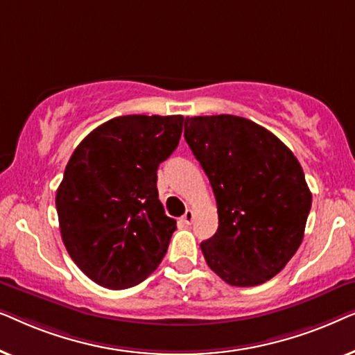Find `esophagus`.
I'll return each instance as SVG.
<instances>
[{
    "label": "esophagus",
    "instance_id": "34e87169",
    "mask_svg": "<svg viewBox=\"0 0 355 355\" xmlns=\"http://www.w3.org/2000/svg\"><path fill=\"white\" fill-rule=\"evenodd\" d=\"M192 221H193V211H192V210H187V211L182 215V223H184V225L189 226Z\"/></svg>",
    "mask_w": 355,
    "mask_h": 355
}]
</instances>
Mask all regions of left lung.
<instances>
[{
  "instance_id": "1",
  "label": "left lung",
  "mask_w": 355,
  "mask_h": 355,
  "mask_svg": "<svg viewBox=\"0 0 355 355\" xmlns=\"http://www.w3.org/2000/svg\"><path fill=\"white\" fill-rule=\"evenodd\" d=\"M184 137L216 198L218 230L200 244L207 265L231 286L271 279L297 252L312 207L297 158L232 114L186 118Z\"/></svg>"
}]
</instances>
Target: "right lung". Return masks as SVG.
I'll return each mask as SVG.
<instances>
[{
	"label": "right lung",
	"mask_w": 355,
	"mask_h": 355,
	"mask_svg": "<svg viewBox=\"0 0 355 355\" xmlns=\"http://www.w3.org/2000/svg\"><path fill=\"white\" fill-rule=\"evenodd\" d=\"M182 124L181 114L119 116L72 153L56 191L58 220L67 254L96 284L132 288L166 254L176 221L164 215L157 171Z\"/></svg>",
	"instance_id": "1"
}]
</instances>
